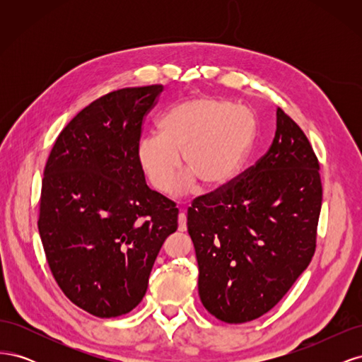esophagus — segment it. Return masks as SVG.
I'll use <instances>...</instances> for the list:
<instances>
[{
    "label": "esophagus",
    "instance_id": "obj_1",
    "mask_svg": "<svg viewBox=\"0 0 362 362\" xmlns=\"http://www.w3.org/2000/svg\"><path fill=\"white\" fill-rule=\"evenodd\" d=\"M178 229L181 233L187 231V216H185V213L182 210L178 214Z\"/></svg>",
    "mask_w": 362,
    "mask_h": 362
}]
</instances>
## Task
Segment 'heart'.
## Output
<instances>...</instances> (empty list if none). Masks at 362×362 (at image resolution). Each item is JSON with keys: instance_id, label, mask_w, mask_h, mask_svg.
Listing matches in <instances>:
<instances>
[{"instance_id": "b5f03b06", "label": "heart", "mask_w": 362, "mask_h": 362, "mask_svg": "<svg viewBox=\"0 0 362 362\" xmlns=\"http://www.w3.org/2000/svg\"><path fill=\"white\" fill-rule=\"evenodd\" d=\"M257 134V117L246 107L213 98H194L170 107L160 119V134L141 136L140 166L158 192H169L181 168L189 170L177 182L178 193L198 180L206 187H223L242 172Z\"/></svg>"}]
</instances>
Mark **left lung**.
<instances>
[{"label":"left lung","instance_id":"obj_1","mask_svg":"<svg viewBox=\"0 0 362 362\" xmlns=\"http://www.w3.org/2000/svg\"><path fill=\"white\" fill-rule=\"evenodd\" d=\"M320 164L303 131L276 110L255 166L187 210L205 310L226 323L270 311L308 267L322 210Z\"/></svg>","mask_w":362,"mask_h":362}]
</instances>
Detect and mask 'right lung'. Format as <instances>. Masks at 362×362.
<instances>
[{
  "label": "right lung",
  "instance_id": "obj_1",
  "mask_svg": "<svg viewBox=\"0 0 362 362\" xmlns=\"http://www.w3.org/2000/svg\"><path fill=\"white\" fill-rule=\"evenodd\" d=\"M161 84L127 87L93 101L63 128L43 170L39 234L66 298L101 319L144 299L178 208L151 190L137 157Z\"/></svg>",
  "mask_w": 362,
  "mask_h": 362
}]
</instances>
